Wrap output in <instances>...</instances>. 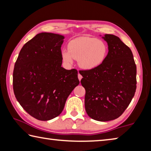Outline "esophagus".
Here are the masks:
<instances>
[{
    "instance_id": "esophagus-1",
    "label": "esophagus",
    "mask_w": 151,
    "mask_h": 151,
    "mask_svg": "<svg viewBox=\"0 0 151 151\" xmlns=\"http://www.w3.org/2000/svg\"><path fill=\"white\" fill-rule=\"evenodd\" d=\"M78 79H79V81H81V79H82V78H83V76H82V75H81L80 73H78Z\"/></svg>"
}]
</instances>
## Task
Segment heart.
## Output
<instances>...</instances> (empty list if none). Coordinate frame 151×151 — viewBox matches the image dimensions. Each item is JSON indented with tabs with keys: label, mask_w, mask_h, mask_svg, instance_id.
Returning <instances> with one entry per match:
<instances>
[{
	"label": "heart",
	"mask_w": 151,
	"mask_h": 151,
	"mask_svg": "<svg viewBox=\"0 0 151 151\" xmlns=\"http://www.w3.org/2000/svg\"><path fill=\"white\" fill-rule=\"evenodd\" d=\"M108 54L105 42L96 38L81 37L68 44V50H63L61 56L64 62L70 65L73 58L77 60L80 67L85 70L95 68L103 63Z\"/></svg>",
	"instance_id": "heart-1"
}]
</instances>
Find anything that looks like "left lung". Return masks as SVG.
Instances as JSON below:
<instances>
[{"instance_id": "left-lung-1", "label": "left lung", "mask_w": 151, "mask_h": 151, "mask_svg": "<svg viewBox=\"0 0 151 151\" xmlns=\"http://www.w3.org/2000/svg\"><path fill=\"white\" fill-rule=\"evenodd\" d=\"M103 38L109 46L105 60L79 73L86 91V113L96 121H109L119 118L131 103L137 88V66L131 50L118 37Z\"/></svg>"}]
</instances>
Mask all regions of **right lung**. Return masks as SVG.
<instances>
[{"label": "right lung", "instance_id": "add662e5", "mask_svg": "<svg viewBox=\"0 0 151 151\" xmlns=\"http://www.w3.org/2000/svg\"><path fill=\"white\" fill-rule=\"evenodd\" d=\"M63 39L60 35L39 33L23 46L15 63V97L26 112L40 121L59 115L79 84L77 70L61 66Z\"/></svg>", "mask_w": 151, "mask_h": 151}]
</instances>
